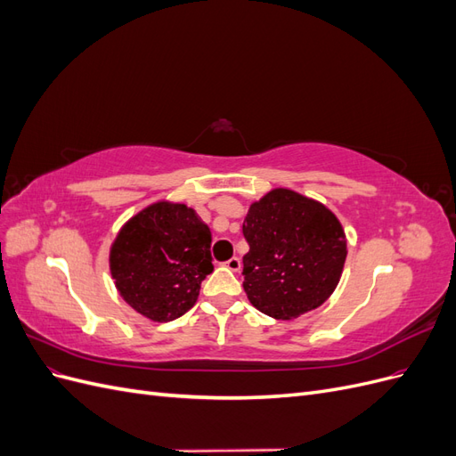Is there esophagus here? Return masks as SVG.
<instances>
[{"mask_svg": "<svg viewBox=\"0 0 456 456\" xmlns=\"http://www.w3.org/2000/svg\"><path fill=\"white\" fill-rule=\"evenodd\" d=\"M224 266H226L228 270H232V272H240V268H241V260H240L238 256H232V258H228V260L224 262Z\"/></svg>", "mask_w": 456, "mask_h": 456, "instance_id": "34e87169", "label": "esophagus"}]
</instances>
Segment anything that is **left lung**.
Segmentation results:
<instances>
[{
  "instance_id": "obj_1",
  "label": "left lung",
  "mask_w": 456,
  "mask_h": 456,
  "mask_svg": "<svg viewBox=\"0 0 456 456\" xmlns=\"http://www.w3.org/2000/svg\"><path fill=\"white\" fill-rule=\"evenodd\" d=\"M243 236L249 243L243 289L262 314L293 320L335 291L348 253L346 236L320 201L275 188L249 207Z\"/></svg>"
}]
</instances>
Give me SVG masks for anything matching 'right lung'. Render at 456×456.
<instances>
[{
	"label": "right lung",
	"mask_w": 456,
	"mask_h": 456,
	"mask_svg": "<svg viewBox=\"0 0 456 456\" xmlns=\"http://www.w3.org/2000/svg\"><path fill=\"white\" fill-rule=\"evenodd\" d=\"M211 230L183 203L159 201L123 226L110 249V272L127 305L167 323L196 305L213 272Z\"/></svg>",
	"instance_id": "right-lung-1"
}]
</instances>
